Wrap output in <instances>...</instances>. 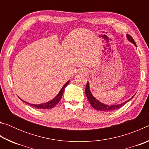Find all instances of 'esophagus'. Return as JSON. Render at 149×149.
<instances>
[{
	"mask_svg": "<svg viewBox=\"0 0 149 149\" xmlns=\"http://www.w3.org/2000/svg\"><path fill=\"white\" fill-rule=\"evenodd\" d=\"M79 72H81L83 74H87V70L84 69V68H82V69L79 70Z\"/></svg>",
	"mask_w": 149,
	"mask_h": 149,
	"instance_id": "1",
	"label": "esophagus"
}]
</instances>
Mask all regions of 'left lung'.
<instances>
[{"label": "left lung", "mask_w": 149, "mask_h": 149, "mask_svg": "<svg viewBox=\"0 0 149 149\" xmlns=\"http://www.w3.org/2000/svg\"><path fill=\"white\" fill-rule=\"evenodd\" d=\"M126 37H127L128 41H130L131 42H132V43L134 45L135 47H137L135 42L132 37V36H130V35L127 34L126 35ZM85 95H86L87 99H88V100H89L91 105L92 106V107L94 108L95 109L99 110V111H112L114 110H116V109H118V108H120V107H123V106L127 102H129L130 100H132L133 98V97H132L129 100H126V101L124 102L120 103V104H114V105L105 104H104V103H102L100 101H99V100H97L94 97V96L93 95V94L91 93V90H90L89 81H87L86 87H85Z\"/></svg>", "instance_id": "obj_1"}]
</instances>
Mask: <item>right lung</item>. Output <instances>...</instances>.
Wrapping results in <instances>:
<instances>
[{
	"instance_id": "add662e5",
	"label": "right lung",
	"mask_w": 149,
	"mask_h": 149,
	"mask_svg": "<svg viewBox=\"0 0 149 149\" xmlns=\"http://www.w3.org/2000/svg\"><path fill=\"white\" fill-rule=\"evenodd\" d=\"M69 82H70V80L68 81L65 83L64 86L62 87L61 90L60 91L59 93H58V95L56 96V97H55L53 99H52L51 100H50V101H49V102L42 103V104H30V103H29V102H25L24 100L21 99H20V98H19V99L22 100V101H23V102H25L26 103H27V104L31 106V107H33L38 108V109H50V108H52L54 107H55V106H56L58 104V103L59 102V101L60 100V99H61V98L62 97L63 93H64L65 88V87L67 86L68 85Z\"/></svg>"
}]
</instances>
